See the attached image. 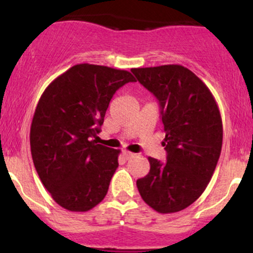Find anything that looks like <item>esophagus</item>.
<instances>
[{"mask_svg":"<svg viewBox=\"0 0 253 253\" xmlns=\"http://www.w3.org/2000/svg\"><path fill=\"white\" fill-rule=\"evenodd\" d=\"M124 155H125V158H126V159H131V158H133L134 155V153H132V152H128V150H124Z\"/></svg>","mask_w":253,"mask_h":253,"instance_id":"esophagus-1","label":"esophagus"}]
</instances>
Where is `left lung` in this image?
Segmentation results:
<instances>
[{"mask_svg": "<svg viewBox=\"0 0 253 253\" xmlns=\"http://www.w3.org/2000/svg\"><path fill=\"white\" fill-rule=\"evenodd\" d=\"M131 71L159 101L167 150V163L148 158L150 170L137 188L154 211H180L202 195L215 170L223 144L220 112L208 86L183 66Z\"/></svg>", "mask_w": 253, "mask_h": 253, "instance_id": "1", "label": "left lung"}]
</instances>
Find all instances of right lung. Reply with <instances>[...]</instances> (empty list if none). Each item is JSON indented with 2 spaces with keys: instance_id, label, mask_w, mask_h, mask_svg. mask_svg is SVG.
Segmentation results:
<instances>
[{
  "instance_id": "right-lung-1",
  "label": "right lung",
  "mask_w": 253,
  "mask_h": 253,
  "mask_svg": "<svg viewBox=\"0 0 253 253\" xmlns=\"http://www.w3.org/2000/svg\"><path fill=\"white\" fill-rule=\"evenodd\" d=\"M133 76L124 70L81 63L45 89L30 127L33 162L57 205L90 211L104 200L119 167L120 150L98 144L111 98Z\"/></svg>"
}]
</instances>
